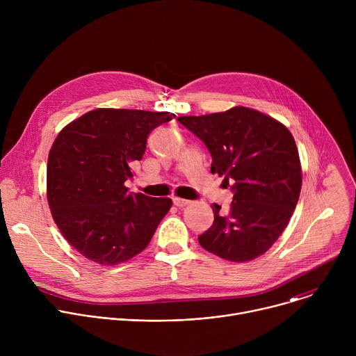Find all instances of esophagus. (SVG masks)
Segmentation results:
<instances>
[{
  "mask_svg": "<svg viewBox=\"0 0 356 356\" xmlns=\"http://www.w3.org/2000/svg\"><path fill=\"white\" fill-rule=\"evenodd\" d=\"M173 204L176 206V207H186V206H188L190 204V201L188 200H184V198H179V197H175L173 198Z\"/></svg>",
  "mask_w": 356,
  "mask_h": 356,
  "instance_id": "1",
  "label": "esophagus"
}]
</instances>
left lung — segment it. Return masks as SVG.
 Instances as JSON below:
<instances>
[{"label":"left lung","instance_id":"1","mask_svg":"<svg viewBox=\"0 0 356 356\" xmlns=\"http://www.w3.org/2000/svg\"><path fill=\"white\" fill-rule=\"evenodd\" d=\"M210 150L211 173L234 193L229 213L213 206L214 222L200 245L231 262L255 259L287 227L301 190V165L290 131L246 107L200 117H179Z\"/></svg>","mask_w":356,"mask_h":356}]
</instances>
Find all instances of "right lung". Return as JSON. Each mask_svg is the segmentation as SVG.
<instances>
[{
	"mask_svg": "<svg viewBox=\"0 0 356 356\" xmlns=\"http://www.w3.org/2000/svg\"><path fill=\"white\" fill-rule=\"evenodd\" d=\"M172 113L97 108L66 125L47 158V202L66 241L87 259L110 266L142 252L172 200L128 193L132 166L150 131Z\"/></svg>",
	"mask_w": 356,
	"mask_h": 356,
	"instance_id": "add662e5",
	"label": "right lung"
}]
</instances>
